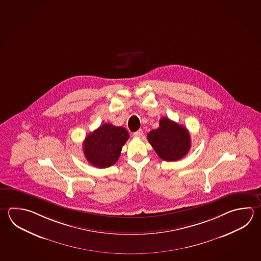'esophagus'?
<instances>
[{
    "mask_svg": "<svg viewBox=\"0 0 261 261\" xmlns=\"http://www.w3.org/2000/svg\"><path fill=\"white\" fill-rule=\"evenodd\" d=\"M143 135H144V134H143L142 129H139L137 132L134 133V136H135L136 138H142Z\"/></svg>",
    "mask_w": 261,
    "mask_h": 261,
    "instance_id": "esophagus-1",
    "label": "esophagus"
}]
</instances>
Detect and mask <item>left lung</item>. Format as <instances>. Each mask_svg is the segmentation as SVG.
<instances>
[{
    "label": "left lung",
    "mask_w": 261,
    "mask_h": 261,
    "mask_svg": "<svg viewBox=\"0 0 261 261\" xmlns=\"http://www.w3.org/2000/svg\"><path fill=\"white\" fill-rule=\"evenodd\" d=\"M148 142L158 156L166 162H176L187 155L191 138L187 128L166 117L160 120V126L148 134Z\"/></svg>",
    "instance_id": "8db88e82"
}]
</instances>
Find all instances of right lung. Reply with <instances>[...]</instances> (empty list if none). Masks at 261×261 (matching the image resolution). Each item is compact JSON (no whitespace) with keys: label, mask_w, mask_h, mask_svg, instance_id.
I'll use <instances>...</instances> for the list:
<instances>
[{"label":"right lung","mask_w":261,"mask_h":261,"mask_svg":"<svg viewBox=\"0 0 261 261\" xmlns=\"http://www.w3.org/2000/svg\"><path fill=\"white\" fill-rule=\"evenodd\" d=\"M128 138L126 129L114 126L112 123H104L85 138V157L95 167H110L118 161Z\"/></svg>","instance_id":"1"}]
</instances>
